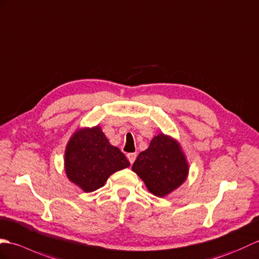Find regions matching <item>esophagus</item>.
Instances as JSON below:
<instances>
[{"label": "esophagus", "instance_id": "1", "mask_svg": "<svg viewBox=\"0 0 259 259\" xmlns=\"http://www.w3.org/2000/svg\"><path fill=\"white\" fill-rule=\"evenodd\" d=\"M136 156H137L136 153H130V154H127V158H128L131 164L134 163V160L136 159Z\"/></svg>", "mask_w": 259, "mask_h": 259}]
</instances>
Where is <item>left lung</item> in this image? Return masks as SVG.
<instances>
[{
  "instance_id": "8db88e82",
  "label": "left lung",
  "mask_w": 259,
  "mask_h": 259,
  "mask_svg": "<svg viewBox=\"0 0 259 259\" xmlns=\"http://www.w3.org/2000/svg\"><path fill=\"white\" fill-rule=\"evenodd\" d=\"M132 169L142 178L149 192L164 197L186 181L188 163L178 142L162 133L140 153Z\"/></svg>"
}]
</instances>
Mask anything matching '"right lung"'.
I'll return each mask as SVG.
<instances>
[{
	"instance_id": "1",
	"label": "right lung",
	"mask_w": 259,
	"mask_h": 259,
	"mask_svg": "<svg viewBox=\"0 0 259 259\" xmlns=\"http://www.w3.org/2000/svg\"><path fill=\"white\" fill-rule=\"evenodd\" d=\"M65 171L68 180L85 193L104 186L113 173L130 166L119 148L110 144L100 126L77 130L65 149Z\"/></svg>"
}]
</instances>
